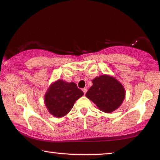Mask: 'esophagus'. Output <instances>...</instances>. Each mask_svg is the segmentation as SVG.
Segmentation results:
<instances>
[{"label": "esophagus", "instance_id": "obj_1", "mask_svg": "<svg viewBox=\"0 0 160 160\" xmlns=\"http://www.w3.org/2000/svg\"><path fill=\"white\" fill-rule=\"evenodd\" d=\"M82 91H83V92H84V94H86V92H87V91H88V89H87V88H83L82 89Z\"/></svg>", "mask_w": 160, "mask_h": 160}]
</instances>
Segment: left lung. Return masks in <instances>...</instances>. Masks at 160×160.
Here are the masks:
<instances>
[{
	"label": "left lung",
	"mask_w": 160,
	"mask_h": 160,
	"mask_svg": "<svg viewBox=\"0 0 160 160\" xmlns=\"http://www.w3.org/2000/svg\"><path fill=\"white\" fill-rule=\"evenodd\" d=\"M125 89L115 78L102 75L92 80V86L85 96L105 113H111L121 106L125 98Z\"/></svg>",
	"instance_id": "obj_1"
}]
</instances>
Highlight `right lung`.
Masks as SVG:
<instances>
[{"label":"right lung","instance_id":"1","mask_svg":"<svg viewBox=\"0 0 160 160\" xmlns=\"http://www.w3.org/2000/svg\"><path fill=\"white\" fill-rule=\"evenodd\" d=\"M83 94L75 83L58 80L51 84L46 92L45 105L51 115L61 118L69 113L75 101Z\"/></svg>","mask_w":160,"mask_h":160}]
</instances>
